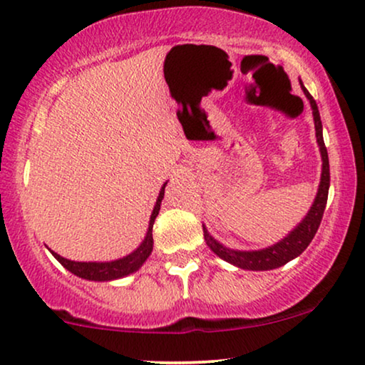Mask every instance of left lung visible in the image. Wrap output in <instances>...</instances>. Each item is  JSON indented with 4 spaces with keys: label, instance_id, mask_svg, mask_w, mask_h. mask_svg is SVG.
Returning a JSON list of instances; mask_svg holds the SVG:
<instances>
[{
    "label": "left lung",
    "instance_id": "left-lung-1",
    "mask_svg": "<svg viewBox=\"0 0 365 365\" xmlns=\"http://www.w3.org/2000/svg\"><path fill=\"white\" fill-rule=\"evenodd\" d=\"M302 86V83H301ZM302 91L306 94L309 103H311L312 114H314V126H316V138L319 143V148H321V156H322V176H321V184H319V191L316 196V201H314L311 211L307 212V216L304 217V221L299 224V226L294 229V231L289 234L287 237H284L281 242L274 244V246L262 249V251H232V249L224 247L222 244L209 236V232L204 229V239H206V244L211 247L214 254H217L219 257L224 259V261L234 264V266L241 269H249V271H269V269L281 267L289 261H292L294 257H297L299 254L304 252L311 241L316 236L319 226H321L324 209H326L327 204V194H329V184H331V173H329V156L326 144H324L322 138V123H321V114H319L317 104L314 101V98L309 94L306 88L302 86Z\"/></svg>",
    "mask_w": 365,
    "mask_h": 365
}]
</instances>
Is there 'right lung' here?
I'll list each match as a JSON object with an SVG mask.
<instances>
[{"label": "right lung", "mask_w": 365, "mask_h": 365, "mask_svg": "<svg viewBox=\"0 0 365 365\" xmlns=\"http://www.w3.org/2000/svg\"><path fill=\"white\" fill-rule=\"evenodd\" d=\"M166 184H164L161 191H159V197L156 201V206L153 209L146 237H144L141 246H139L134 252L129 254V256L118 259V261H111V262H76V261H69V259H64L59 256V254L51 251L53 256L61 262V266L66 267L69 272H73L74 276L89 279V281H113V279H119L123 276H128V274H131L134 271H138L153 251V242H154L153 224H154V219H156V216L159 214V209H161V201L164 197V187H166Z\"/></svg>", "instance_id": "add662e5"}]
</instances>
